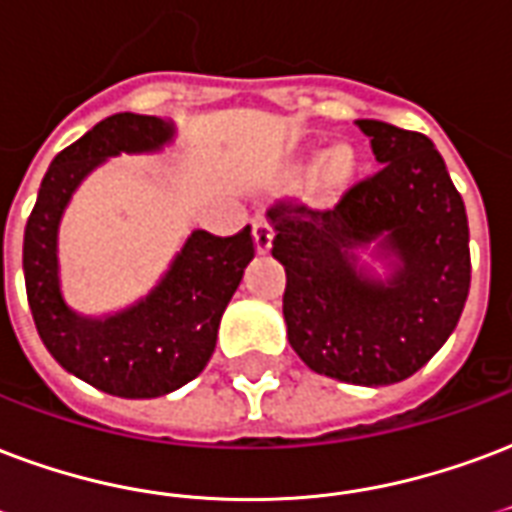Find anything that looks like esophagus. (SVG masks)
<instances>
[{"instance_id": "obj_1", "label": "esophagus", "mask_w": 512, "mask_h": 512, "mask_svg": "<svg viewBox=\"0 0 512 512\" xmlns=\"http://www.w3.org/2000/svg\"><path fill=\"white\" fill-rule=\"evenodd\" d=\"M253 242H256V253L259 256H267L272 248V226L264 221V218H259L256 224H253Z\"/></svg>"}]
</instances>
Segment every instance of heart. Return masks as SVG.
I'll use <instances>...</instances> for the list:
<instances>
[{"label":"heart","mask_w":512,"mask_h":512,"mask_svg":"<svg viewBox=\"0 0 512 512\" xmlns=\"http://www.w3.org/2000/svg\"><path fill=\"white\" fill-rule=\"evenodd\" d=\"M315 161L321 164V172H318V183L324 188L329 197H337L343 194L345 188L353 183V175H356V159L348 148H332L329 153H315Z\"/></svg>","instance_id":"obj_1"}]
</instances>
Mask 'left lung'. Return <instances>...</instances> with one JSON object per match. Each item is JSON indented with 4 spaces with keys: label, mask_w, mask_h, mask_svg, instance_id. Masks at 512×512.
Wrapping results in <instances>:
<instances>
[{
    "label": "left lung",
    "mask_w": 512,
    "mask_h": 512,
    "mask_svg": "<svg viewBox=\"0 0 512 512\" xmlns=\"http://www.w3.org/2000/svg\"><path fill=\"white\" fill-rule=\"evenodd\" d=\"M383 167L332 210L270 207L286 267L288 343L307 367L353 386H391L424 367L459 324L470 291V226L434 142L364 118ZM387 267L378 276L361 255Z\"/></svg>",
    "instance_id": "8db88e82"
}]
</instances>
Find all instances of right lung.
<instances>
[{
  "instance_id": "add662e5",
  "label": "right lung",
  "mask_w": 512,
  "mask_h": 512,
  "mask_svg": "<svg viewBox=\"0 0 512 512\" xmlns=\"http://www.w3.org/2000/svg\"><path fill=\"white\" fill-rule=\"evenodd\" d=\"M172 140L175 124L156 115L115 113L99 121L53 159L23 232L26 297L42 343L64 370L113 397H164L197 378L253 259L251 226L234 237L197 229L151 294L132 307L86 318L67 305L59 278V226L72 194L107 159L156 153Z\"/></svg>"
}]
</instances>
